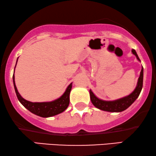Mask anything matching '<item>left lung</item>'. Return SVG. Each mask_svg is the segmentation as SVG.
<instances>
[{"label":"left lung","mask_w":156,"mask_h":156,"mask_svg":"<svg viewBox=\"0 0 156 156\" xmlns=\"http://www.w3.org/2000/svg\"><path fill=\"white\" fill-rule=\"evenodd\" d=\"M132 52L135 55L137 60H140L138 55L137 52H135V50H132ZM143 68L142 67V70L140 72V75L138 78V81H137V86H136L135 89L132 94H129L125 97L119 98V99L115 100V101H104V100L99 99V98L96 97L94 95V93L90 90V101L92 104L96 106L98 109L103 110L106 112H121L124 110L127 109L134 101L137 99L138 97L140 94L142 88H143Z\"/></svg>","instance_id":"obj_1"}]
</instances>
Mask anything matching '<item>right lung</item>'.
Returning <instances> with one entry per match:
<instances>
[{"label":"right lung","instance_id":"obj_1","mask_svg":"<svg viewBox=\"0 0 156 156\" xmlns=\"http://www.w3.org/2000/svg\"><path fill=\"white\" fill-rule=\"evenodd\" d=\"M14 78V73H13V86H14L15 91L16 94L18 99L21 102V104L25 108H27L29 112H31V113L42 117H50L62 113V112H64L68 108L69 103H70V93L72 88V83L68 86L64 94L60 98L55 100V101L50 102H31L27 101L24 98L21 97L19 93L18 92L16 86L15 84Z\"/></svg>","mask_w":156,"mask_h":156}]
</instances>
